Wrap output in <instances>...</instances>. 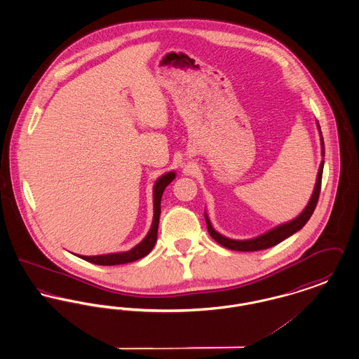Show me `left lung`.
Returning <instances> with one entry per match:
<instances>
[{"label":"left lung","mask_w":359,"mask_h":359,"mask_svg":"<svg viewBox=\"0 0 359 359\" xmlns=\"http://www.w3.org/2000/svg\"><path fill=\"white\" fill-rule=\"evenodd\" d=\"M318 123V129L320 133V142H322V156H325V142H323V136L320 132V126L319 122ZM323 167H325V160H322L319 172H318V177H316V184L313 188L312 196L306 205V208L302 211V214L299 217H296L294 219H292L290 222L283 223L276 226L272 230L258 236L256 238L245 239V241H238V239H230L224 237L222 234H219L218 231L214 230V227L211 226V222L205 214V223H207V230L208 234L215 239L219 245H222L224 248L230 249V250H237V252H257V250H264V249H269L274 245L280 243L281 241L290 237L292 234H294L296 231H299L300 229H303V226L309 221L311 215L315 211V207L318 205V199H319V194H320V187H322V176H323Z\"/></svg>","instance_id":"8db88e82"}]
</instances>
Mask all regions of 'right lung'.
Masks as SVG:
<instances>
[{
	"instance_id": "1",
	"label": "right lung",
	"mask_w": 359,
	"mask_h": 359,
	"mask_svg": "<svg viewBox=\"0 0 359 359\" xmlns=\"http://www.w3.org/2000/svg\"><path fill=\"white\" fill-rule=\"evenodd\" d=\"M176 173L175 172H167L165 175L160 176L154 186V222L147 234V237L142 239L138 245H136L133 249L128 252H121V253H110V255H101V256H78L82 259L88 261L95 265H103V266H111V265H121V264H128L133 262L142 257L147 256L151 253L154 249V243L157 241V229H158V221H160V212H161V196L165 187L171 183L175 179Z\"/></svg>"
}]
</instances>
